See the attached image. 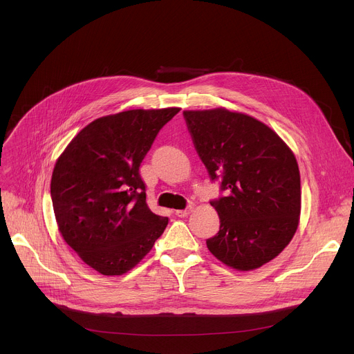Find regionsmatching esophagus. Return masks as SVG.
Wrapping results in <instances>:
<instances>
[{
  "instance_id": "obj_1",
  "label": "esophagus",
  "mask_w": 354,
  "mask_h": 354,
  "mask_svg": "<svg viewBox=\"0 0 354 354\" xmlns=\"http://www.w3.org/2000/svg\"><path fill=\"white\" fill-rule=\"evenodd\" d=\"M190 212H192V207H189V209H186V210H176L175 214H176L178 217H187V216L190 214Z\"/></svg>"
}]
</instances>
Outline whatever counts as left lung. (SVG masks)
<instances>
[{
	"instance_id": "1",
	"label": "left lung",
	"mask_w": 354,
	"mask_h": 354,
	"mask_svg": "<svg viewBox=\"0 0 354 354\" xmlns=\"http://www.w3.org/2000/svg\"><path fill=\"white\" fill-rule=\"evenodd\" d=\"M183 116L200 160L227 193L212 201L220 231L207 248L228 268L255 270L274 259L298 228L295 156L274 130L249 115L216 108Z\"/></svg>"
}]
</instances>
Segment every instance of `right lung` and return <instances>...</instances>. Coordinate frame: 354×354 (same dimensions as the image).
Listing matches in <instances>:
<instances>
[{
    "instance_id": "obj_1",
    "label": "right lung",
    "mask_w": 354,
    "mask_h": 354,
    "mask_svg": "<svg viewBox=\"0 0 354 354\" xmlns=\"http://www.w3.org/2000/svg\"><path fill=\"white\" fill-rule=\"evenodd\" d=\"M180 108L131 109L86 124L57 158L50 193L59 232L104 276H122L153 249L168 217L149 210L140 165Z\"/></svg>"
}]
</instances>
